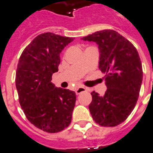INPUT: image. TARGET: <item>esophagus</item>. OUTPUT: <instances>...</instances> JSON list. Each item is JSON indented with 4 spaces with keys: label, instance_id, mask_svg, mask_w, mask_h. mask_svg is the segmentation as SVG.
Listing matches in <instances>:
<instances>
[{
    "label": "esophagus",
    "instance_id": "esophagus-1",
    "mask_svg": "<svg viewBox=\"0 0 153 153\" xmlns=\"http://www.w3.org/2000/svg\"><path fill=\"white\" fill-rule=\"evenodd\" d=\"M87 91V88H85V87H79L78 88L76 89V91H75V92H76L77 94H79L82 93V92H85Z\"/></svg>",
    "mask_w": 153,
    "mask_h": 153
}]
</instances>
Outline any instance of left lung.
Masks as SVG:
<instances>
[{"mask_svg":"<svg viewBox=\"0 0 153 153\" xmlns=\"http://www.w3.org/2000/svg\"><path fill=\"white\" fill-rule=\"evenodd\" d=\"M82 39L97 44L99 68L106 73L107 91L103 96L93 91L89 111L100 126H115L131 114L138 100L143 68L137 49L123 36L111 30L94 33Z\"/></svg>","mask_w":153,"mask_h":153,"instance_id":"left-lung-1","label":"left lung"}]
</instances>
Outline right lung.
Returning a JSON list of instances; mask_svg holds the SVG:
<instances>
[{
    "label": "right lung",
    "instance_id": "obj_1",
    "mask_svg": "<svg viewBox=\"0 0 153 153\" xmlns=\"http://www.w3.org/2000/svg\"><path fill=\"white\" fill-rule=\"evenodd\" d=\"M73 38L45 33L25 48L19 59L16 88L19 101L30 123L47 133L69 126L75 105V91L51 82L59 70L60 53Z\"/></svg>",
    "mask_w": 153,
    "mask_h": 153
}]
</instances>
